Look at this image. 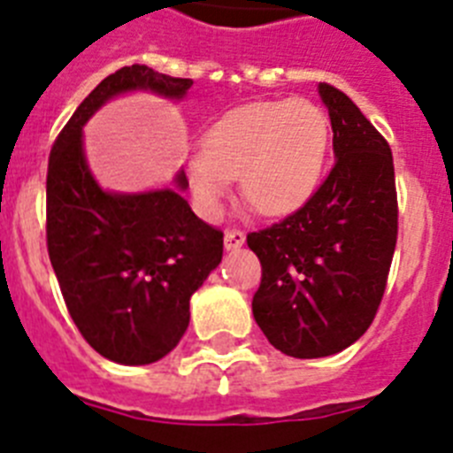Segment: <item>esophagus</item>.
Segmentation results:
<instances>
[{"mask_svg": "<svg viewBox=\"0 0 453 453\" xmlns=\"http://www.w3.org/2000/svg\"><path fill=\"white\" fill-rule=\"evenodd\" d=\"M245 245V234L238 229H229L224 234V247L226 250H240V247Z\"/></svg>", "mask_w": 453, "mask_h": 453, "instance_id": "obj_1", "label": "esophagus"}]
</instances>
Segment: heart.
<instances>
[{
  "mask_svg": "<svg viewBox=\"0 0 453 453\" xmlns=\"http://www.w3.org/2000/svg\"><path fill=\"white\" fill-rule=\"evenodd\" d=\"M329 118L306 99L247 104L229 111L202 135L188 158V181L199 211L219 213L231 179L242 199L263 215L302 206L322 177Z\"/></svg>",
  "mask_w": 453,
  "mask_h": 453,
  "instance_id": "obj_1",
  "label": "heart"
}]
</instances>
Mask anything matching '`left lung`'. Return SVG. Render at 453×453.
I'll list each match as a JSON object with an SVG mask.
<instances>
[{"instance_id":"1","label":"left lung","mask_w":453,"mask_h":453,"mask_svg":"<svg viewBox=\"0 0 453 453\" xmlns=\"http://www.w3.org/2000/svg\"><path fill=\"white\" fill-rule=\"evenodd\" d=\"M335 163L302 208L247 245L263 267L251 311L270 345L295 358L347 349L370 329L397 245L388 140L345 92L319 83Z\"/></svg>"}]
</instances>
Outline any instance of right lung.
<instances>
[{
    "label": "right lung",
    "mask_w": 453,
    "mask_h": 453,
    "mask_svg": "<svg viewBox=\"0 0 453 453\" xmlns=\"http://www.w3.org/2000/svg\"><path fill=\"white\" fill-rule=\"evenodd\" d=\"M192 79L147 65L108 74L79 104L47 165V251L63 299L88 345L122 365H147L179 345L190 297L222 261L224 234L192 213L179 190L111 195L92 179L81 129L106 99L127 90L183 97Z\"/></svg>",
    "instance_id": "obj_1"
}]
</instances>
